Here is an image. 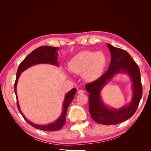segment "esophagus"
I'll return each instance as SVG.
<instances>
[{"label": "esophagus", "instance_id": "esophagus-1", "mask_svg": "<svg viewBox=\"0 0 151 151\" xmlns=\"http://www.w3.org/2000/svg\"><path fill=\"white\" fill-rule=\"evenodd\" d=\"M77 93L78 94H84V91L83 89H79L77 91Z\"/></svg>", "mask_w": 151, "mask_h": 151}]
</instances>
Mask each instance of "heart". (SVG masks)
<instances>
[{"instance_id":"heart-1","label":"heart","mask_w":151,"mask_h":151,"mask_svg":"<svg viewBox=\"0 0 151 151\" xmlns=\"http://www.w3.org/2000/svg\"><path fill=\"white\" fill-rule=\"evenodd\" d=\"M106 64V58L103 53L84 51L73 57L68 66L72 72L83 74L84 79L93 81L102 75Z\"/></svg>"}]
</instances>
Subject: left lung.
Returning a JSON list of instances; mask_svg holds the SVG:
<instances>
[{
	"instance_id": "left-lung-1",
	"label": "left lung",
	"mask_w": 151,
	"mask_h": 151,
	"mask_svg": "<svg viewBox=\"0 0 151 151\" xmlns=\"http://www.w3.org/2000/svg\"><path fill=\"white\" fill-rule=\"evenodd\" d=\"M111 53V62L107 71L92 83L85 85L89 94V112L93 120L99 124L116 125L134 115L142 96L139 67L125 50L107 43ZM126 73L132 83L133 96L129 105L120 109H109L102 101L100 93L103 87L116 73Z\"/></svg>"
}]
</instances>
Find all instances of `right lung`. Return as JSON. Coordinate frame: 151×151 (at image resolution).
Instances as JSON below:
<instances>
[{
  "instance_id": "right-lung-1",
  "label": "right lung",
  "mask_w": 151,
  "mask_h": 151,
  "mask_svg": "<svg viewBox=\"0 0 151 151\" xmlns=\"http://www.w3.org/2000/svg\"><path fill=\"white\" fill-rule=\"evenodd\" d=\"M59 50L58 47H53L50 46H42L38 48L35 49L33 52L30 53L28 56H27L24 60L22 61L19 67L17 68V74H16V79L14 83V91L16 96L17 99V106L18 109L24 119L28 122L29 125L33 126L37 129H40L44 131H57L60 130L63 126L65 123L66 119V114L67 111V109L69 106V105L72 101L74 98V95L76 93L77 89L76 88H73L71 89L69 92H68L66 94L65 98L63 101V111L62 115L59 117L56 122H55L52 123H50L48 125H36L34 124L32 122H29L23 114L22 113L19 103H18V99L17 96V91H16V86L18 79L21 75V73L29 67L33 66L34 65L39 64V63H49V64H52L57 66H59L58 63L57 62V52Z\"/></svg>"
}]
</instances>
